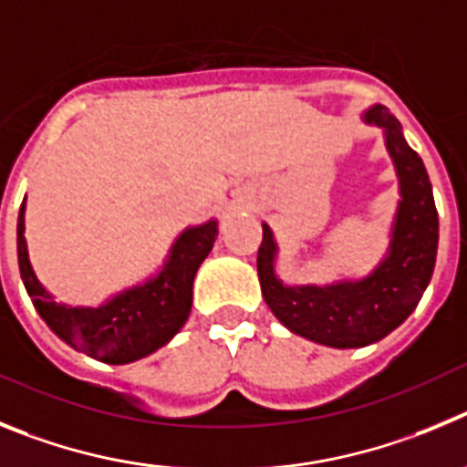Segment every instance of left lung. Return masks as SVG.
Listing matches in <instances>:
<instances>
[{
  "label": "left lung",
  "instance_id": "left-lung-1",
  "mask_svg": "<svg viewBox=\"0 0 467 467\" xmlns=\"http://www.w3.org/2000/svg\"><path fill=\"white\" fill-rule=\"evenodd\" d=\"M360 120L381 130L398 179V204L379 263L368 275L323 285L284 284L276 275L279 244L267 223L258 249L260 291L272 314L291 333L333 348L368 347L393 333L417 309L438 255V209L423 161L384 104L365 109Z\"/></svg>",
  "mask_w": 467,
  "mask_h": 467
}]
</instances>
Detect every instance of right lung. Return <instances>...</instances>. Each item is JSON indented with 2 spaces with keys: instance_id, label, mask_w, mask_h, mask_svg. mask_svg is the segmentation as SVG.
Masks as SVG:
<instances>
[{
  "instance_id": "right-lung-1",
  "label": "right lung",
  "mask_w": 467,
  "mask_h": 467,
  "mask_svg": "<svg viewBox=\"0 0 467 467\" xmlns=\"http://www.w3.org/2000/svg\"><path fill=\"white\" fill-rule=\"evenodd\" d=\"M25 209L27 197L18 213L20 276L36 314L62 342L102 363L125 365L155 354L182 330L191 317L192 281L218 237L216 218L183 228L161 267L144 281L113 293L98 306H71L57 302L32 267Z\"/></svg>"
}]
</instances>
